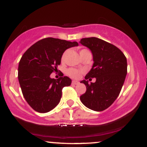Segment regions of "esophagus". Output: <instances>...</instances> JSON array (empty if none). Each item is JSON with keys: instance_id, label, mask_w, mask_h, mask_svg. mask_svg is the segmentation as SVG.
<instances>
[{"instance_id": "34e87169", "label": "esophagus", "mask_w": 147, "mask_h": 147, "mask_svg": "<svg viewBox=\"0 0 147 147\" xmlns=\"http://www.w3.org/2000/svg\"><path fill=\"white\" fill-rule=\"evenodd\" d=\"M79 82H77V81H72V84H73V85H77V84H79Z\"/></svg>"}]
</instances>
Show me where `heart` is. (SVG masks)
<instances>
[{
  "instance_id": "heart-1",
  "label": "heart",
  "mask_w": 147,
  "mask_h": 147,
  "mask_svg": "<svg viewBox=\"0 0 147 147\" xmlns=\"http://www.w3.org/2000/svg\"><path fill=\"white\" fill-rule=\"evenodd\" d=\"M85 50H82L80 51V52H83V51H85ZM65 54H66V52H65L63 54V56H62V59L64 58V57H65ZM68 75H70V77H72V78H79V76H80V74H81V72L79 71V70H77V69H74V68H70L68 70Z\"/></svg>"
}]
</instances>
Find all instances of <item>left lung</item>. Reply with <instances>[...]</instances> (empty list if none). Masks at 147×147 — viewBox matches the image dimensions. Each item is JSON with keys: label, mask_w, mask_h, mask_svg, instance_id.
<instances>
[{"label": "left lung", "mask_w": 147, "mask_h": 147, "mask_svg": "<svg viewBox=\"0 0 147 147\" xmlns=\"http://www.w3.org/2000/svg\"><path fill=\"white\" fill-rule=\"evenodd\" d=\"M79 43L90 49L94 61L81 82L86 91L80 96V100L91 110L102 111L115 102L122 90L127 74L126 58L114 45L96 37L82 38ZM91 78H96L95 83H88L87 79Z\"/></svg>", "instance_id": "obj_1"}]
</instances>
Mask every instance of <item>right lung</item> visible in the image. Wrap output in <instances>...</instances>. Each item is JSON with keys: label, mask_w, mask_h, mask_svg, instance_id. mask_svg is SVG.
<instances>
[{"label": "right lung", "mask_w": 147, "mask_h": 147, "mask_svg": "<svg viewBox=\"0 0 147 147\" xmlns=\"http://www.w3.org/2000/svg\"><path fill=\"white\" fill-rule=\"evenodd\" d=\"M78 45L49 37L37 41L23 54L18 65V82L23 97L34 110L44 113L58 105L62 89L72 80L66 76L52 79L50 74L57 71L65 50Z\"/></svg>", "instance_id": "right-lung-1"}]
</instances>
